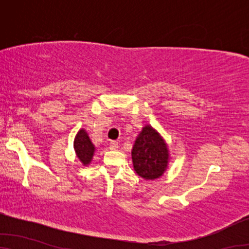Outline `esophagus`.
<instances>
[{
    "instance_id": "34e87169",
    "label": "esophagus",
    "mask_w": 249,
    "mask_h": 249,
    "mask_svg": "<svg viewBox=\"0 0 249 249\" xmlns=\"http://www.w3.org/2000/svg\"><path fill=\"white\" fill-rule=\"evenodd\" d=\"M108 146H110V149H112V151H115V149H118L119 144H118V142L112 141V142H110V144H108Z\"/></svg>"
}]
</instances>
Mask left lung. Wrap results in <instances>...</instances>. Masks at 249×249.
I'll list each match as a JSON object with an SVG mask.
<instances>
[{
  "label": "left lung",
  "instance_id": "1",
  "mask_svg": "<svg viewBox=\"0 0 249 249\" xmlns=\"http://www.w3.org/2000/svg\"><path fill=\"white\" fill-rule=\"evenodd\" d=\"M131 156L135 171L146 180L160 178L168 166V147L159 132L151 125L142 128L132 147Z\"/></svg>",
  "mask_w": 249,
  "mask_h": 249
}]
</instances>
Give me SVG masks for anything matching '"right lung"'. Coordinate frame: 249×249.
<instances>
[{
	"instance_id": "right-lung-1",
	"label": "right lung",
	"mask_w": 249,
	"mask_h": 249,
	"mask_svg": "<svg viewBox=\"0 0 249 249\" xmlns=\"http://www.w3.org/2000/svg\"><path fill=\"white\" fill-rule=\"evenodd\" d=\"M73 148L74 151H76V154L78 156V159L80 160V162L83 163L84 165L89 164L91 159H93L95 147L93 142H90L89 137H88L87 132L85 131L84 129L78 131L73 142Z\"/></svg>"
}]
</instances>
